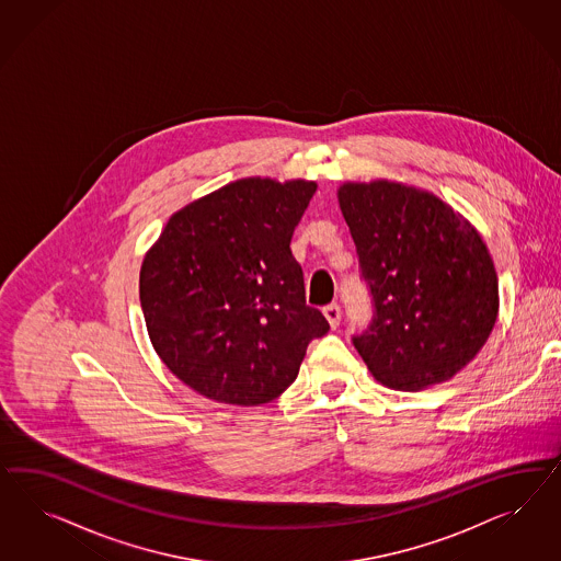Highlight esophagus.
<instances>
[{"mask_svg":"<svg viewBox=\"0 0 561 561\" xmlns=\"http://www.w3.org/2000/svg\"><path fill=\"white\" fill-rule=\"evenodd\" d=\"M323 314H324V319H327V321H329V324H331V329H337V327H340V321H341L340 305H335V302H333V305L324 306Z\"/></svg>","mask_w":561,"mask_h":561,"instance_id":"esophagus-1","label":"esophagus"}]
</instances>
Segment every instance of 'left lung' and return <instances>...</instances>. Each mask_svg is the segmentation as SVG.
Instances as JSON below:
<instances>
[{"label": "left lung", "mask_w": 561, "mask_h": 561, "mask_svg": "<svg viewBox=\"0 0 561 561\" xmlns=\"http://www.w3.org/2000/svg\"><path fill=\"white\" fill-rule=\"evenodd\" d=\"M337 197L373 296V323L352 340L357 354L394 391L450 380L497 319V275L483 238L422 188L345 183Z\"/></svg>", "instance_id": "8db88e82"}]
</instances>
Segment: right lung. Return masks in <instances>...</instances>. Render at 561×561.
I'll use <instances>...</instances> for the list:
<instances>
[{"instance_id":"right-lung-1","label":"right lung","mask_w":561,"mask_h":561,"mask_svg":"<svg viewBox=\"0 0 561 561\" xmlns=\"http://www.w3.org/2000/svg\"><path fill=\"white\" fill-rule=\"evenodd\" d=\"M312 181L240 179L172 214L144 256L139 300L153 350L193 391L263 405L296 380L329 323L306 306L291 255Z\"/></svg>"}]
</instances>
